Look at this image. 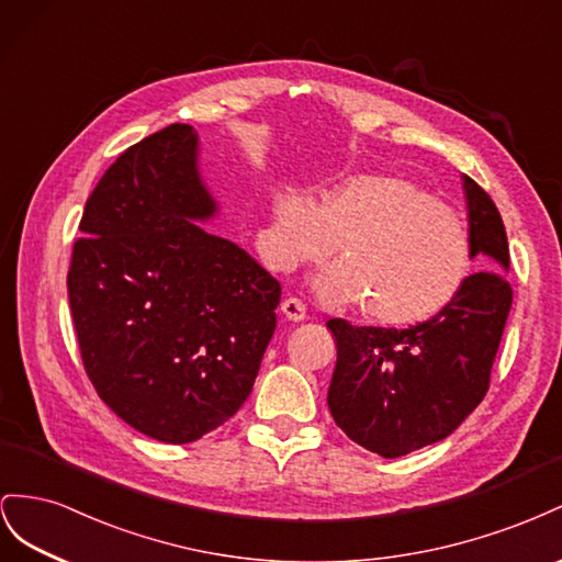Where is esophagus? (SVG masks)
Masks as SVG:
<instances>
[{
    "instance_id": "34e87169",
    "label": "esophagus",
    "mask_w": 562,
    "mask_h": 562,
    "mask_svg": "<svg viewBox=\"0 0 562 562\" xmlns=\"http://www.w3.org/2000/svg\"><path fill=\"white\" fill-rule=\"evenodd\" d=\"M280 308H282V313H284V317L294 319V323H299V319L306 317V303H303V301L296 299V296H286V299L282 301Z\"/></svg>"
}]
</instances>
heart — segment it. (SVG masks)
I'll use <instances>...</instances> for the list:
<instances>
[{
    "label": "heart",
    "mask_w": 562,
    "mask_h": 562,
    "mask_svg": "<svg viewBox=\"0 0 562 562\" xmlns=\"http://www.w3.org/2000/svg\"><path fill=\"white\" fill-rule=\"evenodd\" d=\"M276 249L284 263L317 261L336 247V266L317 280L331 306L360 303L367 323L419 327L454 306L473 272L467 221L409 176H360L317 204L290 192L276 206Z\"/></svg>",
    "instance_id": "1"
}]
</instances>
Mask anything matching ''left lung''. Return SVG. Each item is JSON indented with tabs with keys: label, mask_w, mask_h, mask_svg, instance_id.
<instances>
[{
	"label": "left lung",
	"mask_w": 562,
	"mask_h": 562,
	"mask_svg": "<svg viewBox=\"0 0 562 562\" xmlns=\"http://www.w3.org/2000/svg\"><path fill=\"white\" fill-rule=\"evenodd\" d=\"M473 259L483 270L436 319L409 329L356 327L334 317L336 370L327 405L346 436L383 459L438 442L483 403L502 344L513 290L499 210L471 176Z\"/></svg>",
	"instance_id": "8db88e82"
}]
</instances>
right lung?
<instances>
[{"label": "right lung", "instance_id": "add662e5", "mask_svg": "<svg viewBox=\"0 0 562 562\" xmlns=\"http://www.w3.org/2000/svg\"><path fill=\"white\" fill-rule=\"evenodd\" d=\"M190 124L126 148L87 200L68 299L89 381L159 442L200 440L243 407L276 331L280 282L202 231L214 200Z\"/></svg>", "mask_w": 562, "mask_h": 562}]
</instances>
